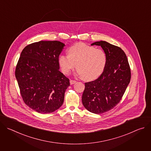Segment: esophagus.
<instances>
[{
	"label": "esophagus",
	"mask_w": 151,
	"mask_h": 151,
	"mask_svg": "<svg viewBox=\"0 0 151 151\" xmlns=\"http://www.w3.org/2000/svg\"><path fill=\"white\" fill-rule=\"evenodd\" d=\"M76 81H74V80H70V84H74L75 83H76Z\"/></svg>",
	"instance_id": "esophagus-1"
}]
</instances>
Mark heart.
Segmentation results:
<instances>
[{"label":"heart","instance_id":"obj_1","mask_svg":"<svg viewBox=\"0 0 151 151\" xmlns=\"http://www.w3.org/2000/svg\"><path fill=\"white\" fill-rule=\"evenodd\" d=\"M68 55L62 54L58 57V64L63 73L68 75L76 64L77 74L85 81L98 78L104 72L107 56L100 49L78 43L68 48Z\"/></svg>","mask_w":151,"mask_h":151}]
</instances>
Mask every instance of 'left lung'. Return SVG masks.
Wrapping results in <instances>:
<instances>
[{
    "instance_id": "8db88e82",
    "label": "left lung",
    "mask_w": 151,
    "mask_h": 151,
    "mask_svg": "<svg viewBox=\"0 0 151 151\" xmlns=\"http://www.w3.org/2000/svg\"><path fill=\"white\" fill-rule=\"evenodd\" d=\"M94 45L103 50L107 64L97 79L85 83L82 101L90 112L101 114L113 109L120 101L130 82L131 72L127 57L121 48L103 40L91 44Z\"/></svg>"
}]
</instances>
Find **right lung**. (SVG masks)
Masks as SVG:
<instances>
[{
  "label": "right lung",
  "mask_w": 151,
  "mask_h": 151,
  "mask_svg": "<svg viewBox=\"0 0 151 151\" xmlns=\"http://www.w3.org/2000/svg\"><path fill=\"white\" fill-rule=\"evenodd\" d=\"M57 41H39L22 51L15 77L24 103L40 114L54 112L62 106L69 79L60 70L58 57L64 47Z\"/></svg>",
  "instance_id": "add662e5"
}]
</instances>
